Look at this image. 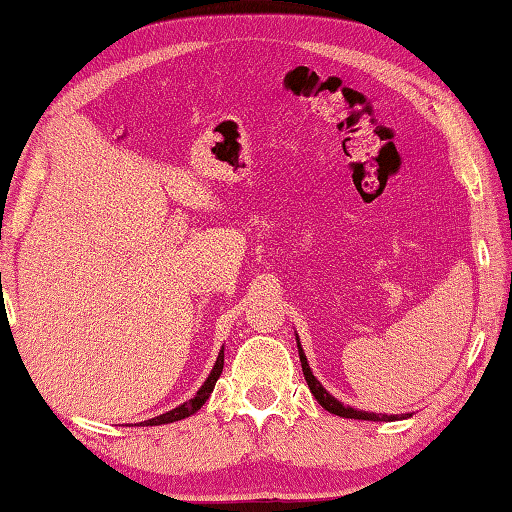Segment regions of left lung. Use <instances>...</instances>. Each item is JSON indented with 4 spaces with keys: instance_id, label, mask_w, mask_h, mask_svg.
Returning a JSON list of instances; mask_svg holds the SVG:
<instances>
[{
    "instance_id": "obj_1",
    "label": "left lung",
    "mask_w": 512,
    "mask_h": 512,
    "mask_svg": "<svg viewBox=\"0 0 512 512\" xmlns=\"http://www.w3.org/2000/svg\"><path fill=\"white\" fill-rule=\"evenodd\" d=\"M297 348H299V362H302V370H304V377H306V384L310 388V393L315 395V399L322 408H326L328 413L339 415V417H346V419H366V422H395V419H406L410 415H382V413H368V410H357L353 406H344L339 399H335L333 395L328 393V390L319 384V379L313 375V370L308 366V359L304 355V348L299 344V337H297Z\"/></svg>"
}]
</instances>
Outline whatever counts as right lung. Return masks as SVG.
Segmentation results:
<instances>
[{
  "instance_id": "right-lung-1",
  "label": "right lung",
  "mask_w": 512,
  "mask_h": 512,
  "mask_svg": "<svg viewBox=\"0 0 512 512\" xmlns=\"http://www.w3.org/2000/svg\"><path fill=\"white\" fill-rule=\"evenodd\" d=\"M222 368H224V348L219 350L217 362H215L213 370H210V375L206 377V382L202 384V388L197 390V395H195L193 399H188V402L179 404V406L173 408V410H168V413H164V415L153 417V419H146V422H142V424H146V426L173 424V422H179V419H186V417H190V415H195L197 410L206 404V399L210 397V393H213L217 379H219V375H222ZM142 424H139V426H142Z\"/></svg>"
}]
</instances>
